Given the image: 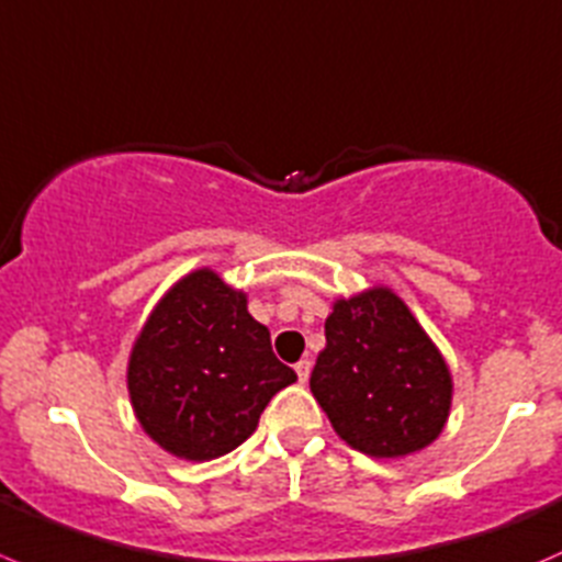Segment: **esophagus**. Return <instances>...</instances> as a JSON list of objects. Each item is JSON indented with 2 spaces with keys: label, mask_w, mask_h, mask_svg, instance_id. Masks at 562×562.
Returning a JSON list of instances; mask_svg holds the SVG:
<instances>
[{
  "label": "esophagus",
  "mask_w": 562,
  "mask_h": 562,
  "mask_svg": "<svg viewBox=\"0 0 562 562\" xmlns=\"http://www.w3.org/2000/svg\"><path fill=\"white\" fill-rule=\"evenodd\" d=\"M294 371H297V380L305 382V380H308V374H311V360L303 358L297 366H294Z\"/></svg>",
  "instance_id": "1"
}]
</instances>
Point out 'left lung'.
I'll return each instance as SVG.
<instances>
[{"label": "left lung", "mask_w": 562, "mask_h": 562, "mask_svg": "<svg viewBox=\"0 0 562 562\" xmlns=\"http://www.w3.org/2000/svg\"><path fill=\"white\" fill-rule=\"evenodd\" d=\"M311 393L341 440L369 457H407L437 440L451 409V374L391 289L338 300Z\"/></svg>", "instance_id": "1"}]
</instances>
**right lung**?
<instances>
[{"label":"right lung","mask_w":562,"mask_h":562,"mask_svg":"<svg viewBox=\"0 0 562 562\" xmlns=\"http://www.w3.org/2000/svg\"><path fill=\"white\" fill-rule=\"evenodd\" d=\"M297 380L270 347L246 294L213 270L186 276L144 325L127 366L138 424L169 453L207 462L254 435L281 387Z\"/></svg>","instance_id":"add662e5"}]
</instances>
